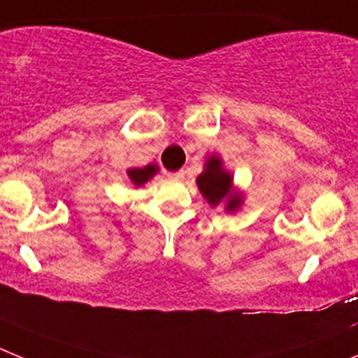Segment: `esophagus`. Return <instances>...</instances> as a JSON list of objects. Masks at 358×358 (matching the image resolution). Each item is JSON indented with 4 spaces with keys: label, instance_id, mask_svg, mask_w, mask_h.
<instances>
[{
    "label": "esophagus",
    "instance_id": "34e87169",
    "mask_svg": "<svg viewBox=\"0 0 358 358\" xmlns=\"http://www.w3.org/2000/svg\"><path fill=\"white\" fill-rule=\"evenodd\" d=\"M171 178H175V180H183V178H185V171H183V169H180V171L171 173Z\"/></svg>",
    "mask_w": 358,
    "mask_h": 358
}]
</instances>
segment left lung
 Returning a JSON list of instances; mask_svg holds the SVG:
<instances>
[{"label":"left lung","mask_w":358,"mask_h":358,"mask_svg":"<svg viewBox=\"0 0 358 358\" xmlns=\"http://www.w3.org/2000/svg\"><path fill=\"white\" fill-rule=\"evenodd\" d=\"M196 183L210 207L224 203V210L235 212L243 205V194L234 189V176L224 169L223 160L217 155L208 157L205 169L196 178Z\"/></svg>","instance_id":"left-lung-1"}]
</instances>
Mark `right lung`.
I'll return each mask as SVG.
<instances>
[{"mask_svg": "<svg viewBox=\"0 0 358 358\" xmlns=\"http://www.w3.org/2000/svg\"><path fill=\"white\" fill-rule=\"evenodd\" d=\"M157 171H159V166H157V164H148V166L144 167H131V169H128V178H130V182L134 183L135 187H141L144 185L148 180L153 178Z\"/></svg>", "mask_w": 358, "mask_h": 358, "instance_id": "add662e5", "label": "right lung"}]
</instances>
